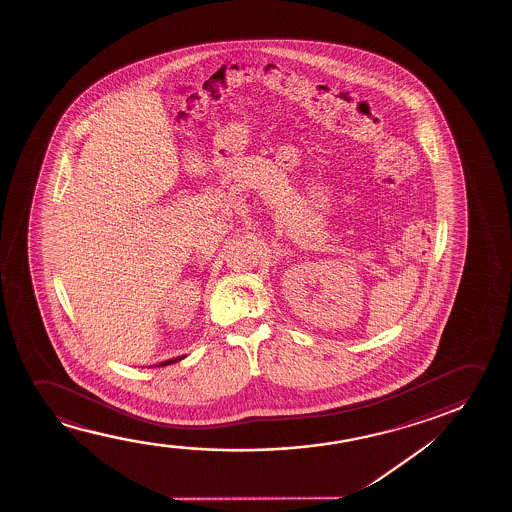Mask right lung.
<instances>
[{"instance_id": "right-lung-1", "label": "right lung", "mask_w": 512, "mask_h": 512, "mask_svg": "<svg viewBox=\"0 0 512 512\" xmlns=\"http://www.w3.org/2000/svg\"><path fill=\"white\" fill-rule=\"evenodd\" d=\"M183 355L182 357H176V358H169V360H164V362H159V364L157 365H154V367H164V365H171V364H176V362H180V360H183Z\"/></svg>"}]
</instances>
